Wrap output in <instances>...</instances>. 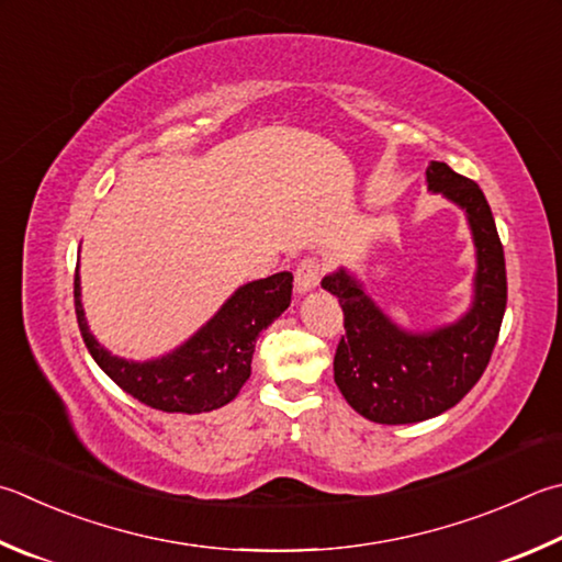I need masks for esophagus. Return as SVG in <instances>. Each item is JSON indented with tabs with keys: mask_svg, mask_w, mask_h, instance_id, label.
Segmentation results:
<instances>
[{
	"mask_svg": "<svg viewBox=\"0 0 562 562\" xmlns=\"http://www.w3.org/2000/svg\"><path fill=\"white\" fill-rule=\"evenodd\" d=\"M319 278H322V262L316 258H304L297 265V270H294V290L300 294L310 292L312 288L319 284Z\"/></svg>",
	"mask_w": 562,
	"mask_h": 562,
	"instance_id": "34e87169",
	"label": "esophagus"
}]
</instances>
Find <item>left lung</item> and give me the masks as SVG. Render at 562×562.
<instances>
[{"label":"left lung","mask_w":562,"mask_h":562,"mask_svg":"<svg viewBox=\"0 0 562 562\" xmlns=\"http://www.w3.org/2000/svg\"><path fill=\"white\" fill-rule=\"evenodd\" d=\"M427 189L464 209L476 246L474 302L454 324L405 331L344 268L322 280L341 304L334 381L356 413L381 425L420 423L454 407L486 371L506 312V262L484 191L445 161L427 167Z\"/></svg>","instance_id":"1"}]
</instances>
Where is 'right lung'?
<instances>
[{"instance_id": "1", "label": "right lung", "mask_w": 562, "mask_h": 562, "mask_svg": "<svg viewBox=\"0 0 562 562\" xmlns=\"http://www.w3.org/2000/svg\"><path fill=\"white\" fill-rule=\"evenodd\" d=\"M74 297L80 336L90 356L122 391L155 411L193 415L231 403L250 379L255 339L290 307L292 272L243 284L187 344L145 363L117 359L90 334L80 304L78 268Z\"/></svg>"}]
</instances>
